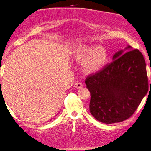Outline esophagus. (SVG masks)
Returning a JSON list of instances; mask_svg holds the SVG:
<instances>
[{"mask_svg": "<svg viewBox=\"0 0 151 151\" xmlns=\"http://www.w3.org/2000/svg\"><path fill=\"white\" fill-rule=\"evenodd\" d=\"M75 87L76 88H77V89H78V88H82V87H83V84L82 83H76L75 84Z\"/></svg>", "mask_w": 151, "mask_h": 151, "instance_id": "obj_1", "label": "esophagus"}]
</instances>
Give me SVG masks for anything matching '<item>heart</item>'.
Masks as SVG:
<instances>
[{
  "label": "heart",
  "instance_id": "obj_1",
  "mask_svg": "<svg viewBox=\"0 0 151 151\" xmlns=\"http://www.w3.org/2000/svg\"><path fill=\"white\" fill-rule=\"evenodd\" d=\"M73 57L76 61H83L84 69L88 73H95L102 70L108 59V53L104 47H94L85 43L75 46Z\"/></svg>",
  "mask_w": 151,
  "mask_h": 151
}]
</instances>
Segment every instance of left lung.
Returning a JSON list of instances; mask_svg holds the SVG:
<instances>
[{
    "label": "left lung",
    "mask_w": 151,
    "mask_h": 151,
    "mask_svg": "<svg viewBox=\"0 0 151 151\" xmlns=\"http://www.w3.org/2000/svg\"><path fill=\"white\" fill-rule=\"evenodd\" d=\"M113 60L85 80L90 92V113L98 121L108 124L132 116L149 89L146 63L138 49L124 54L119 51Z\"/></svg>",
    "instance_id": "1"
}]
</instances>
